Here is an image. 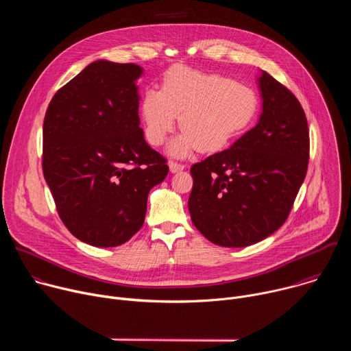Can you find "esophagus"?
<instances>
[{"label": "esophagus", "mask_w": 351, "mask_h": 351, "mask_svg": "<svg viewBox=\"0 0 351 351\" xmlns=\"http://www.w3.org/2000/svg\"><path fill=\"white\" fill-rule=\"evenodd\" d=\"M169 169H171V172H172V173H178V172H180V171H183V169H184V165L171 161V162H169Z\"/></svg>", "instance_id": "1"}]
</instances>
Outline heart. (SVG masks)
Masks as SVG:
<instances>
[{
    "instance_id": "1",
    "label": "heart",
    "mask_w": 351,
    "mask_h": 351,
    "mask_svg": "<svg viewBox=\"0 0 351 351\" xmlns=\"http://www.w3.org/2000/svg\"><path fill=\"white\" fill-rule=\"evenodd\" d=\"M258 110L253 88L229 77L173 66L161 90L148 88L140 104L144 136L161 145L178 123L183 130L169 145L175 157H186L198 148L218 153L252 123Z\"/></svg>"
}]
</instances>
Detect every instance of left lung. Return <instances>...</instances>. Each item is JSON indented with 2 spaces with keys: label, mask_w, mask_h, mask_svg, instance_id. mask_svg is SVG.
I'll list each match as a JSON object with an SVG mask.
<instances>
[{
  "label": "left lung",
  "mask_w": 351,
  "mask_h": 351,
  "mask_svg": "<svg viewBox=\"0 0 351 351\" xmlns=\"http://www.w3.org/2000/svg\"><path fill=\"white\" fill-rule=\"evenodd\" d=\"M258 123L230 148L191 167L189 211L214 244L245 247L287 219L310 158L307 118L295 95L263 72Z\"/></svg>",
  "instance_id": "1"
}]
</instances>
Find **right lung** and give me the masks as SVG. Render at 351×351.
I'll list each match as a JSON object with an SVG mask.
<instances>
[{
	"label": "right lung",
	"mask_w": 351,
	"mask_h": 351,
	"mask_svg": "<svg viewBox=\"0 0 351 351\" xmlns=\"http://www.w3.org/2000/svg\"><path fill=\"white\" fill-rule=\"evenodd\" d=\"M136 64L94 61L61 87L43 125V173L60 218L95 247L126 243L144 223L167 160L144 140Z\"/></svg>",
	"instance_id": "right-lung-1"
}]
</instances>
